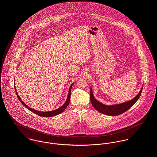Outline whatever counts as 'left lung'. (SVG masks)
I'll list each match as a JSON object with an SVG mask.
<instances>
[{
    "mask_svg": "<svg viewBox=\"0 0 157 157\" xmlns=\"http://www.w3.org/2000/svg\"><path fill=\"white\" fill-rule=\"evenodd\" d=\"M142 86L141 89L138 92V94L134 98L129 101H128L126 102L117 104V105H104L100 101H97L95 97H94L93 92L92 90V88H90V102L94 106V108L99 112L107 115L110 116H116L120 115L126 111H128L129 109H130L135 103L136 102V101L140 98L142 90H143Z\"/></svg>",
    "mask_w": 157,
    "mask_h": 157,
    "instance_id": "1",
    "label": "left lung"
}]
</instances>
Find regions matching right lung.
I'll list each match as a JSON object with an SVG mask.
<instances>
[{"label": "right lung", "instance_id": "obj_1", "mask_svg": "<svg viewBox=\"0 0 157 157\" xmlns=\"http://www.w3.org/2000/svg\"><path fill=\"white\" fill-rule=\"evenodd\" d=\"M74 83L71 84V85L69 87V92H68V95H67V99L65 101V103L59 108L56 109V110H54V111H48V112H41V111H36V110H34V109H32L31 108H29V106H28L22 100H21V97H19V95H18V93L17 92V90L16 89V86H15V85H14V88L16 90V95L17 96V98H19V101L21 102V103L28 110H29L30 111L39 115V116H41V117H53V116H55V115H57L58 114H60L61 113L65 111V109L67 108L69 103V101H70V97H71V88H72V85Z\"/></svg>", "mask_w": 157, "mask_h": 157}]
</instances>
